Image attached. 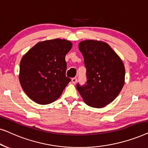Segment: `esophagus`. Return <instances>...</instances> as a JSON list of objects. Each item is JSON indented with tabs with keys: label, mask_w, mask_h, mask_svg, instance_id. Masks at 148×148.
I'll return each instance as SVG.
<instances>
[{
	"label": "esophagus",
	"mask_w": 148,
	"mask_h": 148,
	"mask_svg": "<svg viewBox=\"0 0 148 148\" xmlns=\"http://www.w3.org/2000/svg\"><path fill=\"white\" fill-rule=\"evenodd\" d=\"M71 81H72V83H73V84H75L76 83H77V79L76 77H73V78H72Z\"/></svg>",
	"instance_id": "obj_1"
}]
</instances>
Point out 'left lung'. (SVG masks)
<instances>
[{
  "label": "left lung",
  "mask_w": 148,
  "mask_h": 148,
  "mask_svg": "<svg viewBox=\"0 0 148 148\" xmlns=\"http://www.w3.org/2000/svg\"><path fill=\"white\" fill-rule=\"evenodd\" d=\"M84 58L87 82L77 89L85 103L102 108L118 96L125 84L123 62L108 44L97 40H84L79 44Z\"/></svg>",
  "instance_id": "1"
}]
</instances>
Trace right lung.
<instances>
[{
  "label": "right lung",
  "instance_id": "obj_1",
  "mask_svg": "<svg viewBox=\"0 0 148 148\" xmlns=\"http://www.w3.org/2000/svg\"><path fill=\"white\" fill-rule=\"evenodd\" d=\"M72 43L54 39L38 42L21 58L19 82L27 96L40 104L59 98L71 82L66 77V54Z\"/></svg>",
  "mask_w": 148,
  "mask_h": 148
}]
</instances>
